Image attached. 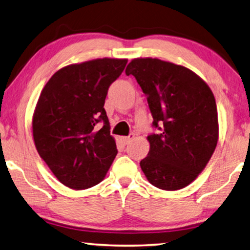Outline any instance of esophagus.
Instances as JSON below:
<instances>
[{
  "mask_svg": "<svg viewBox=\"0 0 250 250\" xmlns=\"http://www.w3.org/2000/svg\"><path fill=\"white\" fill-rule=\"evenodd\" d=\"M133 138H134V134L130 133L129 136H126V137H121V141L124 145H128L129 142L133 139Z\"/></svg>",
  "mask_w": 250,
  "mask_h": 250,
  "instance_id": "obj_1",
  "label": "esophagus"
}]
</instances>
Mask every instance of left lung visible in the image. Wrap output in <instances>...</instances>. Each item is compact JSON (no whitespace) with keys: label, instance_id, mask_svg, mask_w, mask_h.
<instances>
[{"label":"left lung","instance_id":"8db88e82","mask_svg":"<svg viewBox=\"0 0 250 250\" xmlns=\"http://www.w3.org/2000/svg\"><path fill=\"white\" fill-rule=\"evenodd\" d=\"M146 94L152 125L150 150L140 161L146 179L162 190H178L196 179L215 151V97L203 79L185 66L159 59H133L125 69Z\"/></svg>","mask_w":250,"mask_h":250}]
</instances>
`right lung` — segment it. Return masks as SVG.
Here are the masks:
<instances>
[{
    "instance_id": "obj_1",
    "label": "right lung",
    "mask_w": 250,
    "mask_h": 250,
    "mask_svg": "<svg viewBox=\"0 0 250 250\" xmlns=\"http://www.w3.org/2000/svg\"><path fill=\"white\" fill-rule=\"evenodd\" d=\"M126 59H97L64 66L43 88L32 120L40 157L58 180L86 189L104 180L118 150L104 101ZM104 122L101 129L96 125Z\"/></svg>"
}]
</instances>
